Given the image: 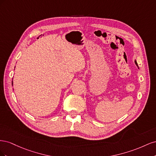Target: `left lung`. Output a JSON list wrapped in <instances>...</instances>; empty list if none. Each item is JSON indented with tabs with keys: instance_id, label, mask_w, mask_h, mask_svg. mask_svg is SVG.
Wrapping results in <instances>:
<instances>
[{
	"instance_id": "1",
	"label": "left lung",
	"mask_w": 156,
	"mask_h": 156,
	"mask_svg": "<svg viewBox=\"0 0 156 156\" xmlns=\"http://www.w3.org/2000/svg\"><path fill=\"white\" fill-rule=\"evenodd\" d=\"M135 64H136V66H137V67H138V68L139 69V66H138V64H137V62H136V60H135Z\"/></svg>"
}]
</instances>
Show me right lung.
I'll return each instance as SVG.
<instances>
[{"instance_id": "right-lung-1", "label": "right lung", "mask_w": 156, "mask_h": 156, "mask_svg": "<svg viewBox=\"0 0 156 156\" xmlns=\"http://www.w3.org/2000/svg\"><path fill=\"white\" fill-rule=\"evenodd\" d=\"M12 85L13 86V80H12Z\"/></svg>"}]
</instances>
